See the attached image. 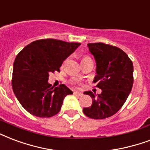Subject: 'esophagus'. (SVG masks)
Returning a JSON list of instances; mask_svg holds the SVG:
<instances>
[{
	"instance_id": "esophagus-1",
	"label": "esophagus",
	"mask_w": 150,
	"mask_h": 150,
	"mask_svg": "<svg viewBox=\"0 0 150 150\" xmlns=\"http://www.w3.org/2000/svg\"><path fill=\"white\" fill-rule=\"evenodd\" d=\"M74 95H76V96H82V95H83L81 92H78V91H74Z\"/></svg>"
}]
</instances>
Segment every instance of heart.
<instances>
[{"mask_svg": "<svg viewBox=\"0 0 150 150\" xmlns=\"http://www.w3.org/2000/svg\"><path fill=\"white\" fill-rule=\"evenodd\" d=\"M88 58H90L89 57H88V56H84V57H83V58H82V61L86 60V59H88Z\"/></svg>", "mask_w": 150, "mask_h": 150, "instance_id": "1", "label": "heart"}]
</instances>
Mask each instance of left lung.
I'll return each instance as SVG.
<instances>
[{"mask_svg":"<svg viewBox=\"0 0 150 150\" xmlns=\"http://www.w3.org/2000/svg\"><path fill=\"white\" fill-rule=\"evenodd\" d=\"M96 63V75L93 80L102 92L96 96L85 92L92 99V106L83 112L91 119L112 116L127 100L134 82V67L128 55L119 48L103 42L88 44Z\"/></svg>","mask_w":150,"mask_h":150,"instance_id":"left-lung-1","label":"left lung"}]
</instances>
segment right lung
Returning a JSON list of instances; mask_svg holds the SVG:
<instances>
[{"label": "right lung", "mask_w": 150, "mask_h": 150, "mask_svg": "<svg viewBox=\"0 0 150 150\" xmlns=\"http://www.w3.org/2000/svg\"><path fill=\"white\" fill-rule=\"evenodd\" d=\"M80 45L58 39H39L18 54L13 64L12 86L26 111L41 118L52 117L60 111L63 100L73 92L65 84L51 87L49 74L60 72L63 61Z\"/></svg>", "instance_id": "1"}]
</instances>
